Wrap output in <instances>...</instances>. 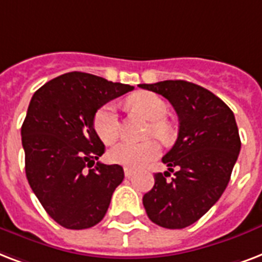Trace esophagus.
<instances>
[{"label":"esophagus","instance_id":"esophagus-1","mask_svg":"<svg viewBox=\"0 0 262 262\" xmlns=\"http://www.w3.org/2000/svg\"><path fill=\"white\" fill-rule=\"evenodd\" d=\"M135 173V171H134L133 168H124V175L125 178H131V176Z\"/></svg>","mask_w":262,"mask_h":262}]
</instances>
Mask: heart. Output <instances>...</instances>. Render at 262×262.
<instances>
[{"mask_svg":"<svg viewBox=\"0 0 262 262\" xmlns=\"http://www.w3.org/2000/svg\"><path fill=\"white\" fill-rule=\"evenodd\" d=\"M131 105L151 121L149 134L160 138H168L171 128L163 120L169 112L165 99L154 93H139L131 98ZM94 129L99 139L111 145L120 135V119L117 115L116 105L113 102L105 103L97 111L94 116ZM160 154V145L156 141H146L142 143L120 142L109 150V160L115 164H120L128 168H138L145 165Z\"/></svg>","mask_w":262,"mask_h":262,"instance_id":"1","label":"heart"}]
</instances>
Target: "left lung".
Instances as JSON below:
<instances>
[{
	"label": "left lung",
	"mask_w": 262,
	"mask_h": 262,
	"mask_svg": "<svg viewBox=\"0 0 262 262\" xmlns=\"http://www.w3.org/2000/svg\"><path fill=\"white\" fill-rule=\"evenodd\" d=\"M163 95L179 117L175 145L163 157L170 174L154 175V186L143 195V206L157 226L179 230L191 226L212 208L226 190L241 151L235 116L222 99L186 80L139 84Z\"/></svg>",
	"instance_id": "8db88e82"
}]
</instances>
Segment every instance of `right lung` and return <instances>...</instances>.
Returning a JSON list of instances; mask_svg holds the SVG:
<instances>
[{
	"mask_svg": "<svg viewBox=\"0 0 262 262\" xmlns=\"http://www.w3.org/2000/svg\"><path fill=\"white\" fill-rule=\"evenodd\" d=\"M134 90L84 72H68L34 93L21 125L26 176L45 210L68 230L98 224L124 179L120 165L97 163L105 146L94 116L105 103Z\"/></svg>",
	"mask_w": 262,
	"mask_h": 262,
	"instance_id": "add662e5",
	"label": "right lung"
}]
</instances>
